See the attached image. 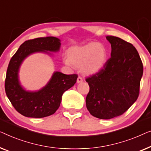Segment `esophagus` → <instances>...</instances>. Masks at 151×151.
<instances>
[{
	"mask_svg": "<svg viewBox=\"0 0 151 151\" xmlns=\"http://www.w3.org/2000/svg\"><path fill=\"white\" fill-rule=\"evenodd\" d=\"M76 81H77L78 83H81L83 81V78L81 77V76H78L77 78V80H76Z\"/></svg>",
	"mask_w": 151,
	"mask_h": 151,
	"instance_id": "1",
	"label": "esophagus"
}]
</instances>
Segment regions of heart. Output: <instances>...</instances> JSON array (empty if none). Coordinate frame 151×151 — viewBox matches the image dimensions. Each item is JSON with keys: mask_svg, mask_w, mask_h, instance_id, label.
I'll return each instance as SVG.
<instances>
[{"mask_svg": "<svg viewBox=\"0 0 151 151\" xmlns=\"http://www.w3.org/2000/svg\"><path fill=\"white\" fill-rule=\"evenodd\" d=\"M108 52L105 46L97 42H90L83 46H76L68 51V58L64 59L65 64L81 66L87 73H95L101 70L107 60Z\"/></svg>", "mask_w": 151, "mask_h": 151, "instance_id": "1", "label": "heart"}]
</instances>
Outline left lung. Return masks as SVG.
<instances>
[{"label": "left lung", "mask_w": 151, "mask_h": 151, "mask_svg": "<svg viewBox=\"0 0 151 151\" xmlns=\"http://www.w3.org/2000/svg\"><path fill=\"white\" fill-rule=\"evenodd\" d=\"M111 57L101 70L86 78L90 86L86 107L91 115L111 119L122 115L139 96L143 64L133 44L107 35Z\"/></svg>", "instance_id": "1"}]
</instances>
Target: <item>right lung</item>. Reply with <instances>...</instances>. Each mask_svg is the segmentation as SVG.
Here are the masks:
<instances>
[{"label":"right lung","instance_id":"obj_1","mask_svg":"<svg viewBox=\"0 0 151 151\" xmlns=\"http://www.w3.org/2000/svg\"><path fill=\"white\" fill-rule=\"evenodd\" d=\"M60 40L55 37H38L25 41L12 57L6 74V94L12 105L22 116L29 118H44L55 114L59 107L65 91L76 82L78 75H64L55 72L50 80L36 92L25 90L20 85L18 72L24 59L34 52L50 54L59 51Z\"/></svg>","mask_w":151,"mask_h":151}]
</instances>
